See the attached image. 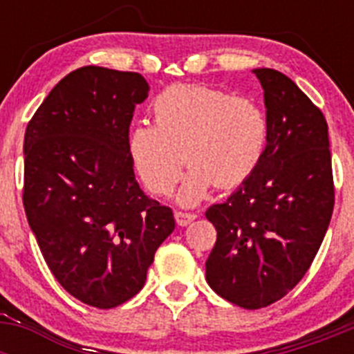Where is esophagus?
<instances>
[{"label": "esophagus", "mask_w": 354, "mask_h": 354, "mask_svg": "<svg viewBox=\"0 0 354 354\" xmlns=\"http://www.w3.org/2000/svg\"><path fill=\"white\" fill-rule=\"evenodd\" d=\"M196 218L195 212H184V211H175V221L180 225V227H186V225L192 223Z\"/></svg>", "instance_id": "esophagus-1"}]
</instances>
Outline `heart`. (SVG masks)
<instances>
[{
  "label": "heart",
  "mask_w": 354,
  "mask_h": 354,
  "mask_svg": "<svg viewBox=\"0 0 354 354\" xmlns=\"http://www.w3.org/2000/svg\"><path fill=\"white\" fill-rule=\"evenodd\" d=\"M154 126L140 122L127 136L134 170L150 193H171L184 161L186 175L177 200L195 205L214 184L230 189L253 175L264 158L270 120L248 97L223 90L175 84L152 101Z\"/></svg>",
  "instance_id": "heart-1"
}]
</instances>
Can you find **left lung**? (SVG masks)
I'll return each mask as SVG.
<instances>
[{
  "mask_svg": "<svg viewBox=\"0 0 354 354\" xmlns=\"http://www.w3.org/2000/svg\"><path fill=\"white\" fill-rule=\"evenodd\" d=\"M264 90L270 138L250 179L205 211L216 245L205 280L216 294L255 310L282 299L310 268L333 212L328 124L290 77L253 68Z\"/></svg>",
  "mask_w": 354,
  "mask_h": 354,
  "instance_id": "obj_1",
  "label": "left lung"
}]
</instances>
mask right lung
Returning a JSON list of instances; mask_svg holds the SVG:
<instances>
[{
  "label": "right lung",
  "instance_id": "add662e5",
  "mask_svg": "<svg viewBox=\"0 0 354 354\" xmlns=\"http://www.w3.org/2000/svg\"><path fill=\"white\" fill-rule=\"evenodd\" d=\"M138 72H71L24 134L23 204L46 264L80 301L113 308L142 290L174 212L134 179L127 136L149 97Z\"/></svg>",
  "mask_w": 354,
  "mask_h": 354
}]
</instances>
